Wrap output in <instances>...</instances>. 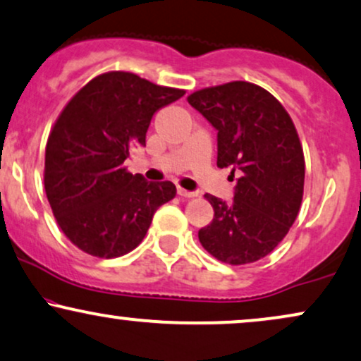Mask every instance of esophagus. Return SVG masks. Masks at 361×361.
Returning <instances> with one entry per match:
<instances>
[{
    "label": "esophagus",
    "mask_w": 361,
    "mask_h": 361,
    "mask_svg": "<svg viewBox=\"0 0 361 361\" xmlns=\"http://www.w3.org/2000/svg\"><path fill=\"white\" fill-rule=\"evenodd\" d=\"M176 193L180 195L181 198H192V197H195L193 192H188V190H185V188H176Z\"/></svg>",
    "instance_id": "1"
}]
</instances>
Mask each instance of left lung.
<instances>
[{
    "label": "left lung",
    "mask_w": 361,
    "mask_h": 361,
    "mask_svg": "<svg viewBox=\"0 0 361 361\" xmlns=\"http://www.w3.org/2000/svg\"><path fill=\"white\" fill-rule=\"evenodd\" d=\"M216 131V166H232L230 203L205 195L214 220L198 230L202 245L222 262L240 266L266 257L289 232L305 188V156L281 102L249 82L198 90L188 97Z\"/></svg>",
    "instance_id": "left-lung-1"
}]
</instances>
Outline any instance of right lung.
<instances>
[{"instance_id": "add662e5", "label": "right lung", "mask_w": 361, "mask_h": 361, "mask_svg": "<svg viewBox=\"0 0 361 361\" xmlns=\"http://www.w3.org/2000/svg\"><path fill=\"white\" fill-rule=\"evenodd\" d=\"M185 90L129 72L95 77L72 97L45 149V192L62 232L80 250L112 259L141 244L154 212L175 198L171 181H146L123 166L146 146L154 112Z\"/></svg>"}]
</instances>
